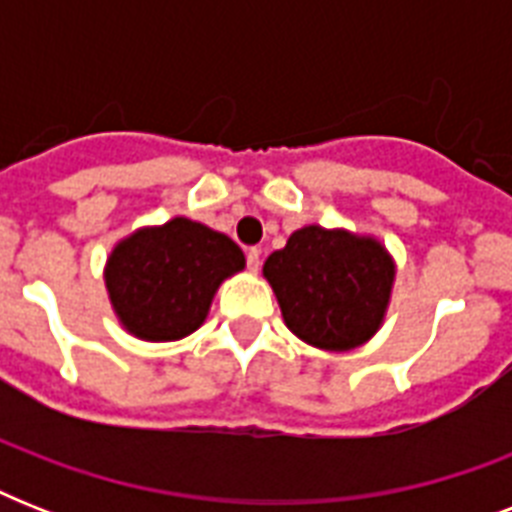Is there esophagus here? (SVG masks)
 I'll use <instances>...</instances> for the list:
<instances>
[{
	"label": "esophagus",
	"mask_w": 512,
	"mask_h": 512,
	"mask_svg": "<svg viewBox=\"0 0 512 512\" xmlns=\"http://www.w3.org/2000/svg\"><path fill=\"white\" fill-rule=\"evenodd\" d=\"M247 268L252 273H257L260 271V249H247Z\"/></svg>",
	"instance_id": "34e87169"
}]
</instances>
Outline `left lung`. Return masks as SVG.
Masks as SVG:
<instances>
[{
	"instance_id": "1",
	"label": "left lung",
	"mask_w": 512,
	"mask_h": 512,
	"mask_svg": "<svg viewBox=\"0 0 512 512\" xmlns=\"http://www.w3.org/2000/svg\"><path fill=\"white\" fill-rule=\"evenodd\" d=\"M263 276L292 335L321 350H353L385 321L396 260L380 239L305 225L268 255Z\"/></svg>"
}]
</instances>
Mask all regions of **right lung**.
Listing matches in <instances>:
<instances>
[{
    "label": "right lung",
    "instance_id": "add662e5",
    "mask_svg": "<svg viewBox=\"0 0 512 512\" xmlns=\"http://www.w3.org/2000/svg\"><path fill=\"white\" fill-rule=\"evenodd\" d=\"M244 265V252L225 233L172 217L116 241L103 279L116 319L132 337L172 342L207 321L220 284Z\"/></svg>",
    "mask_w": 512,
    "mask_h": 512
}]
</instances>
